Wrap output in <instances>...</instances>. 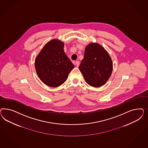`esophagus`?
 I'll use <instances>...</instances> for the list:
<instances>
[{
    "instance_id": "1",
    "label": "esophagus",
    "mask_w": 148,
    "mask_h": 148,
    "mask_svg": "<svg viewBox=\"0 0 148 148\" xmlns=\"http://www.w3.org/2000/svg\"><path fill=\"white\" fill-rule=\"evenodd\" d=\"M75 65L76 66V67H79V65H80V62L79 61H76L75 62Z\"/></svg>"
}]
</instances>
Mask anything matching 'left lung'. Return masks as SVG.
Instances as JSON below:
<instances>
[{
	"mask_svg": "<svg viewBox=\"0 0 148 148\" xmlns=\"http://www.w3.org/2000/svg\"><path fill=\"white\" fill-rule=\"evenodd\" d=\"M79 69L89 85L99 87L106 84L111 75L112 60L103 47L92 43L86 47Z\"/></svg>",
	"mask_w": 148,
	"mask_h": 148,
	"instance_id": "8db88e82",
	"label": "left lung"
}]
</instances>
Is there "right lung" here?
I'll return each instance as SVG.
<instances>
[{
  "label": "right lung",
  "mask_w": 148,
  "mask_h": 148,
  "mask_svg": "<svg viewBox=\"0 0 148 148\" xmlns=\"http://www.w3.org/2000/svg\"><path fill=\"white\" fill-rule=\"evenodd\" d=\"M64 43L53 40L47 43L35 60L36 72L46 85L56 87L63 84L74 67L63 50Z\"/></svg>",
  "instance_id": "add662e5"
}]
</instances>
